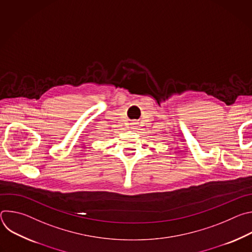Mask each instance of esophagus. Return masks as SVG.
<instances>
[{
  "label": "esophagus",
  "instance_id": "34e87169",
  "mask_svg": "<svg viewBox=\"0 0 252 252\" xmlns=\"http://www.w3.org/2000/svg\"><path fill=\"white\" fill-rule=\"evenodd\" d=\"M136 126H137V123H136V122H131V123H130V126H131V127H135Z\"/></svg>",
  "mask_w": 252,
  "mask_h": 252
}]
</instances>
